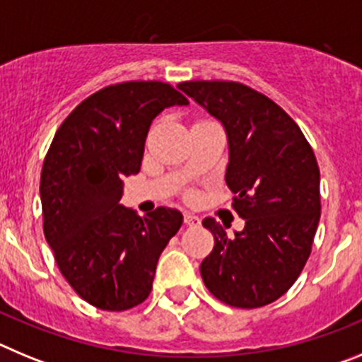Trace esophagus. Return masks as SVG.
<instances>
[{
    "instance_id": "obj_1",
    "label": "esophagus",
    "mask_w": 362,
    "mask_h": 362,
    "mask_svg": "<svg viewBox=\"0 0 362 362\" xmlns=\"http://www.w3.org/2000/svg\"><path fill=\"white\" fill-rule=\"evenodd\" d=\"M185 225H188V226H197L201 223V219L197 216H194V214H190V212H187L185 214Z\"/></svg>"
}]
</instances>
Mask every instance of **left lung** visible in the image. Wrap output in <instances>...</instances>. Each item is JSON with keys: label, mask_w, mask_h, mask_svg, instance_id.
Segmentation results:
<instances>
[{"label": "left lung", "mask_w": 362, "mask_h": 362, "mask_svg": "<svg viewBox=\"0 0 362 362\" xmlns=\"http://www.w3.org/2000/svg\"><path fill=\"white\" fill-rule=\"evenodd\" d=\"M179 88L221 121L228 137L226 185L245 228L232 238L212 217L214 250L201 277L214 297L259 308L296 283L321 217L317 159L296 121L261 92L235 81H185Z\"/></svg>", "instance_id": "obj_1"}]
</instances>
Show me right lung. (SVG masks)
Here are the masks:
<instances>
[{
  "mask_svg": "<svg viewBox=\"0 0 362 362\" xmlns=\"http://www.w3.org/2000/svg\"><path fill=\"white\" fill-rule=\"evenodd\" d=\"M188 105L161 81H127L86 98L57 129L41 170L43 232L63 277L81 299L108 312L141 305L158 259L183 225L159 206L137 216L119 204L123 179L141 168L150 124Z\"/></svg>",
  "mask_w": 362,
  "mask_h": 362,
  "instance_id": "add662e5",
  "label": "right lung"
}]
</instances>
